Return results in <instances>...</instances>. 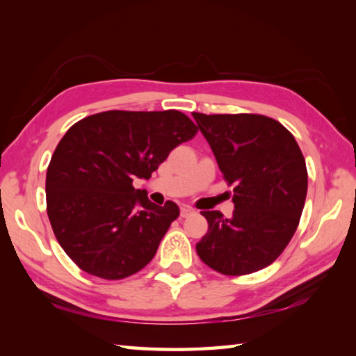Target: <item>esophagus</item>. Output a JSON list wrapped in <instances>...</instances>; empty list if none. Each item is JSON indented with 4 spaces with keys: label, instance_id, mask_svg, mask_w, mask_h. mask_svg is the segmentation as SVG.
Wrapping results in <instances>:
<instances>
[{
    "label": "esophagus",
    "instance_id": "esophagus-1",
    "mask_svg": "<svg viewBox=\"0 0 356 356\" xmlns=\"http://www.w3.org/2000/svg\"><path fill=\"white\" fill-rule=\"evenodd\" d=\"M194 213V209L191 207H186L184 205L182 208H180V217H188L190 214Z\"/></svg>",
    "mask_w": 356,
    "mask_h": 356
}]
</instances>
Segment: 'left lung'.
Instances as JSON below:
<instances>
[{
    "label": "left lung",
    "mask_w": 356,
    "mask_h": 356,
    "mask_svg": "<svg viewBox=\"0 0 356 356\" xmlns=\"http://www.w3.org/2000/svg\"><path fill=\"white\" fill-rule=\"evenodd\" d=\"M223 177L234 184V213L203 211L202 261L225 275L269 266L297 231L307 193L303 153L286 128L261 115L193 113Z\"/></svg>",
    "instance_id": "1"
}]
</instances>
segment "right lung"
<instances>
[{
    "label": "right lung",
    "instance_id": "1",
    "mask_svg": "<svg viewBox=\"0 0 356 356\" xmlns=\"http://www.w3.org/2000/svg\"><path fill=\"white\" fill-rule=\"evenodd\" d=\"M197 127L184 113H97L74 124L51 156L47 214L65 254L87 274L130 277L153 260L180 211L159 207L136 179H149L170 151Z\"/></svg>",
    "mask_w": 356,
    "mask_h": 356
}]
</instances>
